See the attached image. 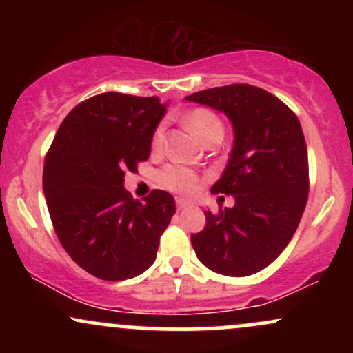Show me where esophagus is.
<instances>
[{
	"instance_id": "1",
	"label": "esophagus",
	"mask_w": 353,
	"mask_h": 353,
	"mask_svg": "<svg viewBox=\"0 0 353 353\" xmlns=\"http://www.w3.org/2000/svg\"><path fill=\"white\" fill-rule=\"evenodd\" d=\"M176 204H177V209L182 210V209L189 208L190 202H189V201H185V199H176Z\"/></svg>"
}]
</instances>
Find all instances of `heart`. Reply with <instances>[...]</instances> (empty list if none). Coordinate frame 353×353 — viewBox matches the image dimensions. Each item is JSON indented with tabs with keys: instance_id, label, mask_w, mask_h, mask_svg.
<instances>
[{
	"instance_id": "obj_1",
	"label": "heart",
	"mask_w": 353,
	"mask_h": 353,
	"mask_svg": "<svg viewBox=\"0 0 353 353\" xmlns=\"http://www.w3.org/2000/svg\"><path fill=\"white\" fill-rule=\"evenodd\" d=\"M185 124L189 125L190 131L196 132L199 139L208 143L212 137H221L224 134V125L219 119L217 114H214L209 109H194L185 116ZM164 141V124H159L152 134V148L159 149ZM159 181L164 188L176 190V192L189 194L194 192L199 185V177L194 171L184 168V165H168L159 172Z\"/></svg>"
}]
</instances>
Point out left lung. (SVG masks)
<instances>
[{"label": "left lung", "instance_id": "left-lung-1", "mask_svg": "<svg viewBox=\"0 0 353 353\" xmlns=\"http://www.w3.org/2000/svg\"><path fill=\"white\" fill-rule=\"evenodd\" d=\"M224 112L234 144L210 190L234 196V208L205 210L192 234L197 259L214 272L245 277L272 264L299 228L309 194L307 145L297 116L265 89L230 84L185 96Z\"/></svg>", "mask_w": 353, "mask_h": 353}]
</instances>
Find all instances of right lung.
Listing matches in <instances>:
<instances>
[{
	"label": "right lung",
	"mask_w": 353,
	"mask_h": 353,
	"mask_svg": "<svg viewBox=\"0 0 353 353\" xmlns=\"http://www.w3.org/2000/svg\"><path fill=\"white\" fill-rule=\"evenodd\" d=\"M165 108L156 96H92L64 117L46 154L43 190L56 236L81 269L103 281L145 272L176 214L165 190L139 202L124 188L125 171L148 161Z\"/></svg>",
	"instance_id": "obj_1"
}]
</instances>
